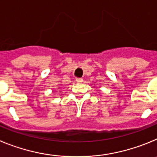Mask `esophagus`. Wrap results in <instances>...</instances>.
<instances>
[{
    "mask_svg": "<svg viewBox=\"0 0 157 157\" xmlns=\"http://www.w3.org/2000/svg\"><path fill=\"white\" fill-rule=\"evenodd\" d=\"M76 81L77 83H81V82H83V79L80 78V77H77V78H76Z\"/></svg>",
    "mask_w": 157,
    "mask_h": 157,
    "instance_id": "34e87169",
    "label": "esophagus"
}]
</instances>
